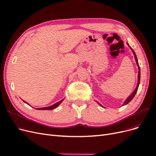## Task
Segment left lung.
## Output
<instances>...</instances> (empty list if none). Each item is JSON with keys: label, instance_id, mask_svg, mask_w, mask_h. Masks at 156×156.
<instances>
[{"label": "left lung", "instance_id": "1", "mask_svg": "<svg viewBox=\"0 0 156 156\" xmlns=\"http://www.w3.org/2000/svg\"><path fill=\"white\" fill-rule=\"evenodd\" d=\"M127 45H129V44L127 43ZM129 47H130V48L131 49V51H132V52H133V54H134V58H135V60H136V64H137V65H138V70H139V72H138V84H137V86H136V89L134 90V91L132 93V94L130 95L126 100V101L124 102V103L122 104V106L123 105H126V104H127L129 102H130V101H132V99L134 98V97L135 96V95H136V92H137V91H138V87H139V84H140V66H139V64H138V58H137V57H136V54H135V52H134V51H133V48L130 47L129 45ZM98 104L101 105V106H102V107H103L102 105L100 104L99 102H98ZM104 108V107H103Z\"/></svg>", "mask_w": 156, "mask_h": 156}]
</instances>
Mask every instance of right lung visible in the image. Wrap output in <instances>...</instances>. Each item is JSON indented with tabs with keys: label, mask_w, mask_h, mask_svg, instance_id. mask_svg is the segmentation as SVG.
I'll return each instance as SVG.
<instances>
[{
	"label": "right lung",
	"mask_w": 156,
	"mask_h": 156,
	"mask_svg": "<svg viewBox=\"0 0 156 156\" xmlns=\"http://www.w3.org/2000/svg\"><path fill=\"white\" fill-rule=\"evenodd\" d=\"M64 99L65 98H63V99H62V100H61L60 101H59V102H56L55 104H53L52 105H51V106H48V107H44V108H38V109H39V110H52V109H55V108H58V105L63 102V101H64ZM25 103H26L27 104H28V103H27L26 101H23ZM28 105H29V104H28Z\"/></svg>",
	"instance_id": "obj_1"
}]
</instances>
